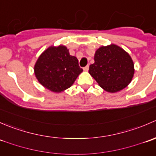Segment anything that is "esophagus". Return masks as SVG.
I'll return each mask as SVG.
<instances>
[{"mask_svg":"<svg viewBox=\"0 0 156 156\" xmlns=\"http://www.w3.org/2000/svg\"><path fill=\"white\" fill-rule=\"evenodd\" d=\"M84 69V71H86V72H87V71H88V69H89V66H85V67H84V69Z\"/></svg>","mask_w":156,"mask_h":156,"instance_id":"obj_1","label":"esophagus"}]
</instances>
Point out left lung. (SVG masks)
<instances>
[{"label": "left lung", "instance_id": "obj_1", "mask_svg": "<svg viewBox=\"0 0 156 156\" xmlns=\"http://www.w3.org/2000/svg\"><path fill=\"white\" fill-rule=\"evenodd\" d=\"M89 73L107 92L115 93L125 88L134 74V65L130 55L115 44L102 46L94 55V63Z\"/></svg>", "mask_w": 156, "mask_h": 156}]
</instances>
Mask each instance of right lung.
Here are the masks:
<instances>
[{
    "label": "right lung",
    "mask_w": 156,
    "mask_h": 156,
    "mask_svg": "<svg viewBox=\"0 0 156 156\" xmlns=\"http://www.w3.org/2000/svg\"><path fill=\"white\" fill-rule=\"evenodd\" d=\"M34 75L41 85L59 93L70 87L83 72L75 56L66 46H51L41 54L34 65Z\"/></svg>",
    "instance_id": "obj_1"
}]
</instances>
